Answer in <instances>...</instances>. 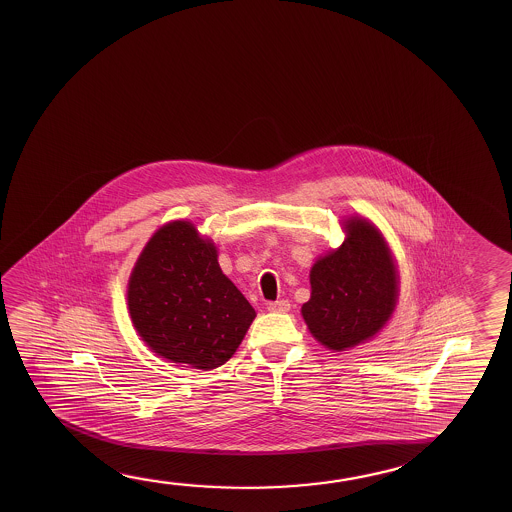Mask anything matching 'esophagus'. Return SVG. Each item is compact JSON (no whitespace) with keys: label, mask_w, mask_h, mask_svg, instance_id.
I'll list each match as a JSON object with an SVG mask.
<instances>
[{"label":"esophagus","mask_w":512,"mask_h":512,"mask_svg":"<svg viewBox=\"0 0 512 512\" xmlns=\"http://www.w3.org/2000/svg\"><path fill=\"white\" fill-rule=\"evenodd\" d=\"M289 309H291V303L287 302V300H277V302L268 303V310H271V312H287Z\"/></svg>","instance_id":"esophagus-1"}]
</instances>
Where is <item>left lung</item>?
I'll return each instance as SVG.
<instances>
[{"label":"left lung","instance_id":"obj_1","mask_svg":"<svg viewBox=\"0 0 512 512\" xmlns=\"http://www.w3.org/2000/svg\"><path fill=\"white\" fill-rule=\"evenodd\" d=\"M344 243L310 269L302 314L310 334L330 350L375 336L393 314L398 282L384 239L366 219L346 221Z\"/></svg>","mask_w":512,"mask_h":512}]
</instances>
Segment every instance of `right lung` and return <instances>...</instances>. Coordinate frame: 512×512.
<instances>
[{
	"label": "right lung",
	"mask_w": 512,
	"mask_h": 512,
	"mask_svg": "<svg viewBox=\"0 0 512 512\" xmlns=\"http://www.w3.org/2000/svg\"><path fill=\"white\" fill-rule=\"evenodd\" d=\"M134 327L153 352L198 369L234 355L255 310L219 268L216 246L187 221L160 228L128 282Z\"/></svg>",
	"instance_id": "add662e5"
}]
</instances>
